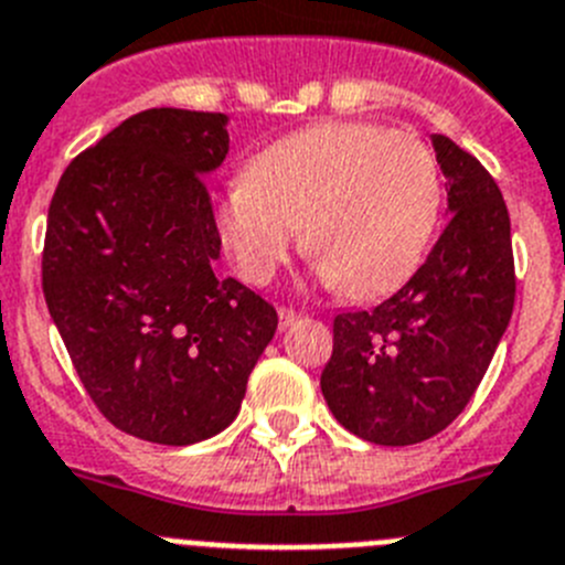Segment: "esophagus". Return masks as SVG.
Returning a JSON list of instances; mask_svg holds the SVG:
<instances>
[{
  "label": "esophagus",
  "mask_w": 565,
  "mask_h": 565,
  "mask_svg": "<svg viewBox=\"0 0 565 565\" xmlns=\"http://www.w3.org/2000/svg\"><path fill=\"white\" fill-rule=\"evenodd\" d=\"M298 318H301V315L295 312V309H289V307H278V323H281V329H289Z\"/></svg>",
  "instance_id": "esophagus-1"
}]
</instances>
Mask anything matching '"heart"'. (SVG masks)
Segmentation results:
<instances>
[{"mask_svg":"<svg viewBox=\"0 0 565 565\" xmlns=\"http://www.w3.org/2000/svg\"><path fill=\"white\" fill-rule=\"evenodd\" d=\"M441 207L428 143L374 124H318L250 162L220 207L216 231L236 270L267 284L295 231L318 273L343 295L374 298L419 267Z\"/></svg>","mask_w":565,"mask_h":565,"instance_id":"heart-1","label":"heart"}]
</instances>
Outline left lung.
Segmentation results:
<instances>
[{
	"label": "left lung",
	"mask_w": 565,
	"mask_h": 565,
	"mask_svg": "<svg viewBox=\"0 0 565 565\" xmlns=\"http://www.w3.org/2000/svg\"><path fill=\"white\" fill-rule=\"evenodd\" d=\"M447 177L439 242L403 289L374 309L334 318L320 374L329 411L374 445L425 441L467 408L515 307L510 213L490 171L434 135Z\"/></svg>",
	"instance_id": "obj_1"
}]
</instances>
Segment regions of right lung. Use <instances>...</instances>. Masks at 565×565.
Segmentation results:
<instances>
[{"label":"right lung","mask_w":565,"mask_h":565,"mask_svg":"<svg viewBox=\"0 0 565 565\" xmlns=\"http://www.w3.org/2000/svg\"><path fill=\"white\" fill-rule=\"evenodd\" d=\"M227 115L146 109L81 151L47 213L42 287L86 394L124 434L194 445L236 419L278 315L213 270L205 174Z\"/></svg>","instance_id":"add662e5"}]
</instances>
